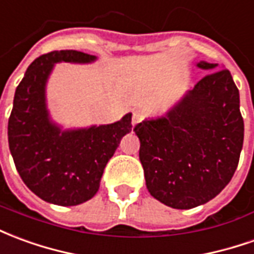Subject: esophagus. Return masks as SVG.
I'll return each instance as SVG.
<instances>
[{
    "label": "esophagus",
    "mask_w": 254,
    "mask_h": 254,
    "mask_svg": "<svg viewBox=\"0 0 254 254\" xmlns=\"http://www.w3.org/2000/svg\"><path fill=\"white\" fill-rule=\"evenodd\" d=\"M143 118H145V113H143V111H141V109H135V111H132L131 123H132V126H135V124L141 123L142 120H143Z\"/></svg>",
    "instance_id": "1"
}]
</instances>
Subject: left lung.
Returning a JSON list of instances; mask_svg holds the SVG:
<instances>
[{
  "instance_id": "obj_1",
  "label": "left lung",
  "mask_w": 254,
  "mask_h": 254,
  "mask_svg": "<svg viewBox=\"0 0 254 254\" xmlns=\"http://www.w3.org/2000/svg\"><path fill=\"white\" fill-rule=\"evenodd\" d=\"M212 69L167 116L134 127L149 193L175 209L215 198L231 181L244 145L239 91L227 68Z\"/></svg>"
}]
</instances>
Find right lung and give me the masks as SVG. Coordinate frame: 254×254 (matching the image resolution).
<instances>
[{
	"label": "right lung",
	"mask_w": 254,
	"mask_h": 254,
	"mask_svg": "<svg viewBox=\"0 0 254 254\" xmlns=\"http://www.w3.org/2000/svg\"><path fill=\"white\" fill-rule=\"evenodd\" d=\"M94 56L55 50L39 56L17 86L8 122L9 150L32 193L50 204L72 206L93 198L104 168L120 139L132 128L131 113L120 122L60 131L48 118L45 84L56 63H90Z\"/></svg>",
	"instance_id": "right-lung-1"
}]
</instances>
